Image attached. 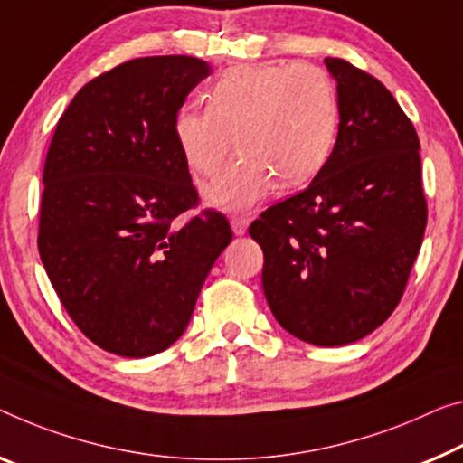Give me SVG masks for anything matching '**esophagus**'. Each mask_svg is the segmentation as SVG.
Segmentation results:
<instances>
[{
	"label": "esophagus",
	"instance_id": "34e87169",
	"mask_svg": "<svg viewBox=\"0 0 463 463\" xmlns=\"http://www.w3.org/2000/svg\"><path fill=\"white\" fill-rule=\"evenodd\" d=\"M248 223H250V219L246 215H232V230L236 236H244L248 230Z\"/></svg>",
	"mask_w": 463,
	"mask_h": 463
}]
</instances>
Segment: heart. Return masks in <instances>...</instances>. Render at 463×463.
Wrapping results in <instances>:
<instances>
[{
	"instance_id": "1",
	"label": "heart",
	"mask_w": 463,
	"mask_h": 463,
	"mask_svg": "<svg viewBox=\"0 0 463 463\" xmlns=\"http://www.w3.org/2000/svg\"><path fill=\"white\" fill-rule=\"evenodd\" d=\"M339 132L335 84L312 63H259L225 72L207 92V109L175 116L177 148L190 172L213 177L230 157H241L207 188V201L248 211L275 188L302 186L331 159Z\"/></svg>"
}]
</instances>
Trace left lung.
<instances>
[{
    "label": "left lung",
    "instance_id": "obj_1",
    "mask_svg": "<svg viewBox=\"0 0 463 463\" xmlns=\"http://www.w3.org/2000/svg\"><path fill=\"white\" fill-rule=\"evenodd\" d=\"M339 134L308 188L271 204L248 233L265 254L262 289L283 329L335 347L383 325L420 252L426 217L420 140L373 74L326 58Z\"/></svg>",
    "mask_w": 463,
    "mask_h": 463
}]
</instances>
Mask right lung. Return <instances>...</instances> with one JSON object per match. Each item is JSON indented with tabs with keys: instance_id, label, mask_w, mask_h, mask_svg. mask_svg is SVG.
<instances>
[{
	"instance_id": "add662e5",
	"label": "right lung",
	"mask_w": 463,
	"mask_h": 463,
	"mask_svg": "<svg viewBox=\"0 0 463 463\" xmlns=\"http://www.w3.org/2000/svg\"><path fill=\"white\" fill-rule=\"evenodd\" d=\"M209 72L190 55L124 61L84 84L55 126L39 254L70 318L109 354L167 350L233 238L215 209L182 219L201 198L174 122Z\"/></svg>"
}]
</instances>
